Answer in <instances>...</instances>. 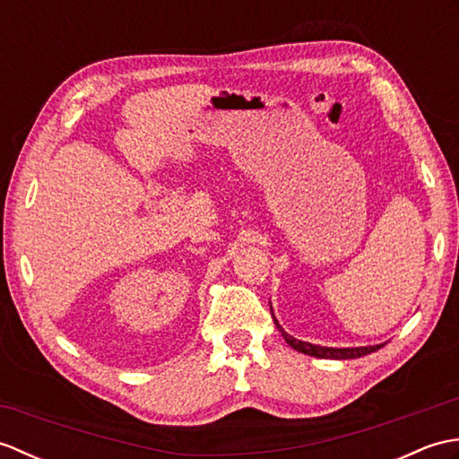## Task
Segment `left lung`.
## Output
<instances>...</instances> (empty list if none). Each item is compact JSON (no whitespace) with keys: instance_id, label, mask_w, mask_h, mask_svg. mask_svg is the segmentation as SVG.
I'll return each mask as SVG.
<instances>
[{"instance_id":"8db88e82","label":"left lung","mask_w":459,"mask_h":459,"mask_svg":"<svg viewBox=\"0 0 459 459\" xmlns=\"http://www.w3.org/2000/svg\"><path fill=\"white\" fill-rule=\"evenodd\" d=\"M270 311H272V304H270ZM272 317H274V311H272ZM274 324L278 327V331L281 333V337L286 339V343L299 351V353L309 355V357H317V359H335V360H347V359H359L363 355L368 353H375L380 347H385V343H378V345H367V347H324V345H314V343H307V341H301L291 337L290 333H286L284 327L278 324V319L274 317Z\"/></svg>"}]
</instances>
